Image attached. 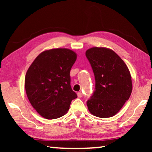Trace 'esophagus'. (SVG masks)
Instances as JSON below:
<instances>
[{"instance_id":"obj_1","label":"esophagus","mask_w":152,"mask_h":152,"mask_svg":"<svg viewBox=\"0 0 152 152\" xmlns=\"http://www.w3.org/2000/svg\"><path fill=\"white\" fill-rule=\"evenodd\" d=\"M83 96V94L81 92L77 93V97H82Z\"/></svg>"}]
</instances>
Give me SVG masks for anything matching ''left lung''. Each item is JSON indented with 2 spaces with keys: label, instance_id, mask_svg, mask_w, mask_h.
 <instances>
[{
  "label": "left lung",
  "instance_id": "left-lung-1",
  "mask_svg": "<svg viewBox=\"0 0 152 152\" xmlns=\"http://www.w3.org/2000/svg\"><path fill=\"white\" fill-rule=\"evenodd\" d=\"M86 56L95 79V91L86 103L88 111L98 118L113 117L132 93L129 70L123 60L107 48H91L86 51Z\"/></svg>",
  "mask_w": 152,
  "mask_h": 152
}]
</instances>
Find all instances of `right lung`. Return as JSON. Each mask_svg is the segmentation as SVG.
Returning a JSON list of instances; mask_svg holds the SVG:
<instances>
[{"instance_id":"obj_1","label":"right lung","mask_w":152,"mask_h":152,"mask_svg":"<svg viewBox=\"0 0 152 152\" xmlns=\"http://www.w3.org/2000/svg\"><path fill=\"white\" fill-rule=\"evenodd\" d=\"M77 59L75 52L68 48L43 51L26 72L25 88L33 108L48 120L67 113L77 94L70 86V71Z\"/></svg>"}]
</instances>
